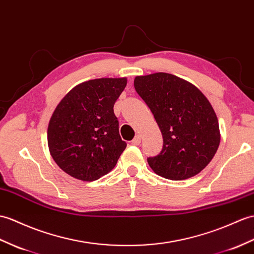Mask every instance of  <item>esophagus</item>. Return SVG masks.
Masks as SVG:
<instances>
[{"instance_id": "34e87169", "label": "esophagus", "mask_w": 254, "mask_h": 254, "mask_svg": "<svg viewBox=\"0 0 254 254\" xmlns=\"http://www.w3.org/2000/svg\"><path fill=\"white\" fill-rule=\"evenodd\" d=\"M140 141H141V138H140L139 135H137V136L135 137V138L132 140V145L137 146V145H139V144H140Z\"/></svg>"}]
</instances>
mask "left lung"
<instances>
[{
	"label": "left lung",
	"mask_w": 254,
	"mask_h": 254,
	"mask_svg": "<svg viewBox=\"0 0 254 254\" xmlns=\"http://www.w3.org/2000/svg\"><path fill=\"white\" fill-rule=\"evenodd\" d=\"M134 86L163 137L160 154L147 159L151 170L172 181L201 172L221 141L219 120L204 94L190 82L166 72L135 76Z\"/></svg>",
	"instance_id": "obj_1"
}]
</instances>
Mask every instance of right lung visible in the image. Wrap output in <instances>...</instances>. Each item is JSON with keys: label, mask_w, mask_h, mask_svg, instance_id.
<instances>
[{"label": "right lung", "mask_w": 254, "mask_h": 254, "mask_svg": "<svg viewBox=\"0 0 254 254\" xmlns=\"http://www.w3.org/2000/svg\"><path fill=\"white\" fill-rule=\"evenodd\" d=\"M127 82V78L82 82L56 106L47 144L52 158L68 175L92 182L116 167L127 143L120 137L114 105Z\"/></svg>", "instance_id": "obj_1"}]
</instances>
